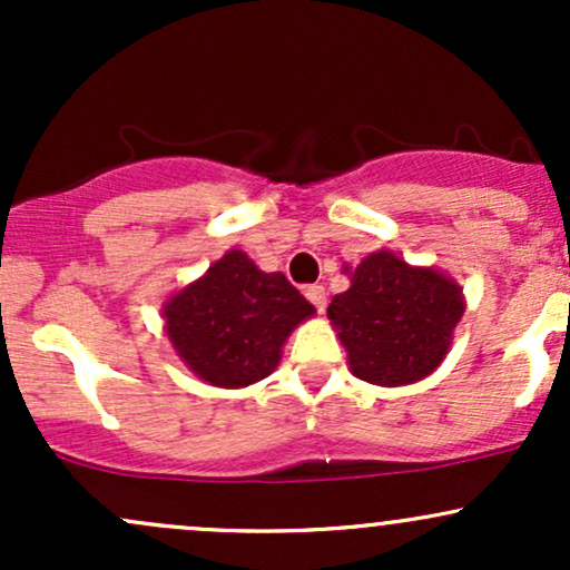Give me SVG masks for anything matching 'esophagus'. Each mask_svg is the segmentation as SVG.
I'll return each instance as SVG.
<instances>
[{
  "instance_id": "obj_1",
  "label": "esophagus",
  "mask_w": 570,
  "mask_h": 570,
  "mask_svg": "<svg viewBox=\"0 0 570 570\" xmlns=\"http://www.w3.org/2000/svg\"><path fill=\"white\" fill-rule=\"evenodd\" d=\"M305 297L311 299L313 307H316L318 313H322L324 307H326V289H324L322 284H313V286H307V289H305Z\"/></svg>"
}]
</instances>
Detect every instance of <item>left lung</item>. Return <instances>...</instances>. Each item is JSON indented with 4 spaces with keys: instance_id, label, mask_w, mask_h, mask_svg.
I'll list each match as a JSON object with an SVG mask.
<instances>
[{
    "instance_id": "1",
    "label": "left lung",
    "mask_w": 570,
    "mask_h": 570,
    "mask_svg": "<svg viewBox=\"0 0 570 570\" xmlns=\"http://www.w3.org/2000/svg\"><path fill=\"white\" fill-rule=\"evenodd\" d=\"M351 372L375 385H404L440 367L463 316L461 289L431 267H410L391 252L362 259L351 289L332 297Z\"/></svg>"
}]
</instances>
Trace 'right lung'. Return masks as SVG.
I'll return each instance as SVG.
<instances>
[{
    "label": "right lung",
    "mask_w": 570,
    "mask_h": 570,
    "mask_svg": "<svg viewBox=\"0 0 570 570\" xmlns=\"http://www.w3.org/2000/svg\"><path fill=\"white\" fill-rule=\"evenodd\" d=\"M313 305L284 273H263L244 252L219 263L166 305V332L206 383L240 389L276 370L281 345Z\"/></svg>",
    "instance_id": "add662e5"
}]
</instances>
